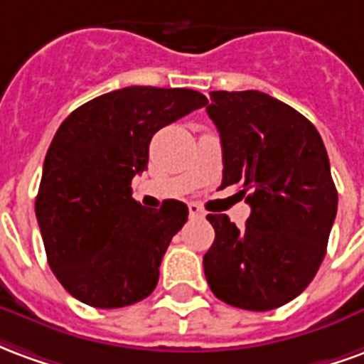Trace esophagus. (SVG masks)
Listing matches in <instances>:
<instances>
[{"label":"esophagus","mask_w":364,"mask_h":364,"mask_svg":"<svg viewBox=\"0 0 364 364\" xmlns=\"http://www.w3.org/2000/svg\"><path fill=\"white\" fill-rule=\"evenodd\" d=\"M189 216L191 218H203L205 216V210L197 205V203H191L189 205Z\"/></svg>","instance_id":"obj_1"}]
</instances>
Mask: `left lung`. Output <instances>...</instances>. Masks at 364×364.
<instances>
[{
  "label": "left lung",
  "instance_id": "8db88e82",
  "mask_svg": "<svg viewBox=\"0 0 364 364\" xmlns=\"http://www.w3.org/2000/svg\"><path fill=\"white\" fill-rule=\"evenodd\" d=\"M206 112L220 132L222 189L240 185L245 228L208 214L214 242L203 265L222 302L253 312L287 304L326 257L337 191L321 136L292 107L261 91H213Z\"/></svg>",
  "mask_w": 364,
  "mask_h": 364
}]
</instances>
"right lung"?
Segmentation results:
<instances>
[{"label":"right lung","instance_id":"1","mask_svg":"<svg viewBox=\"0 0 364 364\" xmlns=\"http://www.w3.org/2000/svg\"><path fill=\"white\" fill-rule=\"evenodd\" d=\"M205 105L195 90L132 85L91 99L60 124L35 213L52 273L80 302L122 308L154 292L189 208L173 198L144 208L130 183L148 167L151 136Z\"/></svg>","mask_w":364,"mask_h":364}]
</instances>
